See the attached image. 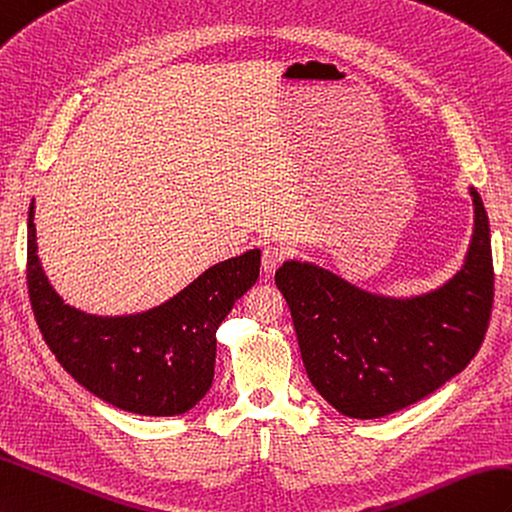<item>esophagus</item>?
Returning <instances> with one entry per match:
<instances>
[{
  "label": "esophagus",
  "instance_id": "obj_1",
  "mask_svg": "<svg viewBox=\"0 0 512 512\" xmlns=\"http://www.w3.org/2000/svg\"><path fill=\"white\" fill-rule=\"evenodd\" d=\"M283 257H285V251L281 246H277V244H268V246H264V257H261V268H264V272H275L277 268H279V264L283 261Z\"/></svg>",
  "mask_w": 512,
  "mask_h": 512
}]
</instances>
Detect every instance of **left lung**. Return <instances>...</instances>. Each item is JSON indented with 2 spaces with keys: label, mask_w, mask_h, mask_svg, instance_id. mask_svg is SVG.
<instances>
[{
  "label": "left lung",
  "mask_w": 512,
  "mask_h": 512,
  "mask_svg": "<svg viewBox=\"0 0 512 512\" xmlns=\"http://www.w3.org/2000/svg\"><path fill=\"white\" fill-rule=\"evenodd\" d=\"M473 233L454 277L414 296L364 290L314 261L288 259L275 283L288 301L312 386L351 419H379L465 371L493 307L489 216L475 187Z\"/></svg>",
  "instance_id": "8db88e82"
}]
</instances>
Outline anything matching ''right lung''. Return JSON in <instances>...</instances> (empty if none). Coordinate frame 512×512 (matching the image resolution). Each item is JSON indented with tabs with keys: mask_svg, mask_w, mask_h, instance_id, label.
I'll use <instances>...</instances> for the list:
<instances>
[{
	"mask_svg": "<svg viewBox=\"0 0 512 512\" xmlns=\"http://www.w3.org/2000/svg\"><path fill=\"white\" fill-rule=\"evenodd\" d=\"M261 251L213 264L146 312L98 316L67 305L39 259L34 200L28 213V292L47 347L95 397L141 417H176L207 395L216 331L259 277Z\"/></svg>",
	"mask_w": 512,
	"mask_h": 512,
	"instance_id": "right-lung-1",
	"label": "right lung"
}]
</instances>
